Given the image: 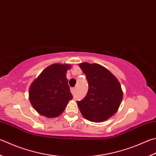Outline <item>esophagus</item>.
I'll return each instance as SVG.
<instances>
[{"mask_svg":"<svg viewBox=\"0 0 156 156\" xmlns=\"http://www.w3.org/2000/svg\"><path fill=\"white\" fill-rule=\"evenodd\" d=\"M70 90H71V93H72V94H74V93H75V89H74V88H71Z\"/></svg>","mask_w":156,"mask_h":156,"instance_id":"34e87169","label":"esophagus"}]
</instances>
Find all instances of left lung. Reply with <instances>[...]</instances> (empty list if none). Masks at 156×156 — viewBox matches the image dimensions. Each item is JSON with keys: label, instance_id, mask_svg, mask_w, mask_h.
Masks as SVG:
<instances>
[{"label": "left lung", "instance_id": "8db88e82", "mask_svg": "<svg viewBox=\"0 0 156 156\" xmlns=\"http://www.w3.org/2000/svg\"><path fill=\"white\" fill-rule=\"evenodd\" d=\"M79 67L85 74L89 89L77 104L82 115L92 122L108 119L117 111L123 99V91L117 78L99 64L82 63Z\"/></svg>", "mask_w": 156, "mask_h": 156}]
</instances>
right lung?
Wrapping results in <instances>:
<instances>
[{
  "label": "right lung",
  "instance_id": "right-lung-1",
  "mask_svg": "<svg viewBox=\"0 0 156 156\" xmlns=\"http://www.w3.org/2000/svg\"><path fill=\"white\" fill-rule=\"evenodd\" d=\"M69 64L55 63L46 67L30 84L29 100L41 115L52 118L64 111L73 96L66 78Z\"/></svg>",
  "mask_w": 156,
  "mask_h": 156
}]
</instances>
